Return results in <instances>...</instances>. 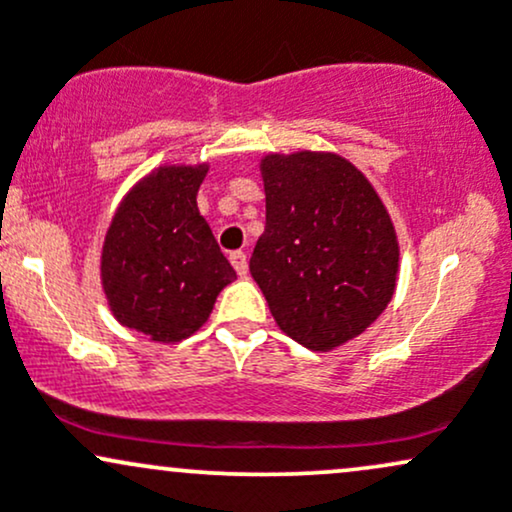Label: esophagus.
Wrapping results in <instances>:
<instances>
[{"instance_id":"esophagus-1","label":"esophagus","mask_w":512,"mask_h":512,"mask_svg":"<svg viewBox=\"0 0 512 512\" xmlns=\"http://www.w3.org/2000/svg\"><path fill=\"white\" fill-rule=\"evenodd\" d=\"M231 264H233V269H236L238 272V276H245L248 274V255H245V252H231Z\"/></svg>"}]
</instances>
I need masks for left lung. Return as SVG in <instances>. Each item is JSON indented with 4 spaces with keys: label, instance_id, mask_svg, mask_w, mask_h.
<instances>
[{
    "label": "left lung",
    "instance_id": "left-lung-1",
    "mask_svg": "<svg viewBox=\"0 0 512 512\" xmlns=\"http://www.w3.org/2000/svg\"><path fill=\"white\" fill-rule=\"evenodd\" d=\"M267 223L250 257L276 325L332 351L378 320L397 286L399 245L366 175L337 154H269Z\"/></svg>",
    "mask_w": 512,
    "mask_h": 512
}]
</instances>
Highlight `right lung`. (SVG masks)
<instances>
[{
    "label": "right lung",
    "mask_w": 512,
    "mask_h": 512,
    "mask_svg": "<svg viewBox=\"0 0 512 512\" xmlns=\"http://www.w3.org/2000/svg\"><path fill=\"white\" fill-rule=\"evenodd\" d=\"M207 170V163L154 170L127 192L105 233L101 281L110 310L151 342L195 334L236 279L197 209Z\"/></svg>",
    "instance_id": "1"
}]
</instances>
